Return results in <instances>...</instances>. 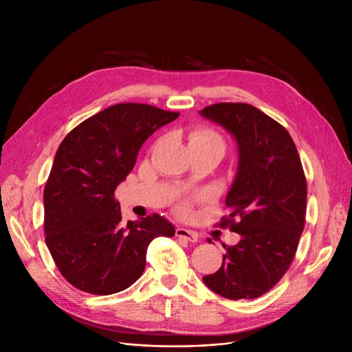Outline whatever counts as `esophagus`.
Here are the masks:
<instances>
[{
  "instance_id": "34e87169",
  "label": "esophagus",
  "mask_w": 352,
  "mask_h": 352,
  "mask_svg": "<svg viewBox=\"0 0 352 352\" xmlns=\"http://www.w3.org/2000/svg\"><path fill=\"white\" fill-rule=\"evenodd\" d=\"M176 236L184 238V239H186V241H189V242H197V241H198V235H197V233L192 232V230H188V229H185V228H177V229H176Z\"/></svg>"
}]
</instances>
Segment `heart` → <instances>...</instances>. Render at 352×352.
Wrapping results in <instances>:
<instances>
[{
  "label": "heart",
  "mask_w": 352,
  "mask_h": 352,
  "mask_svg": "<svg viewBox=\"0 0 352 352\" xmlns=\"http://www.w3.org/2000/svg\"><path fill=\"white\" fill-rule=\"evenodd\" d=\"M188 141H189V146H212V145L223 146L221 136L207 126H198L194 131H190ZM184 208H186V204H184Z\"/></svg>",
  "instance_id": "obj_1"
}]
</instances>
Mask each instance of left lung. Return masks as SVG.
Returning <instances> with one entry per match:
<instances>
[{"instance_id": "left-lung-1", "label": "left lung", "mask_w": 352, "mask_h": 352, "mask_svg": "<svg viewBox=\"0 0 352 352\" xmlns=\"http://www.w3.org/2000/svg\"><path fill=\"white\" fill-rule=\"evenodd\" d=\"M201 116L235 138L238 172L219 226L241 241L226 247L221 267L202 278L228 300H252L278 283L295 257L305 225L307 180L291 135L254 105L219 102ZM210 242V241H208Z\"/></svg>"}]
</instances>
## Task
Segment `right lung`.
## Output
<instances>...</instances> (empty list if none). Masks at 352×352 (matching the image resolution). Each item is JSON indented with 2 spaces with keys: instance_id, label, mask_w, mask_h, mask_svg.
Listing matches in <instances>:
<instances>
[{
  "instance_id": "right-lung-1",
  "label": "right lung",
  "mask_w": 352,
  "mask_h": 352,
  "mask_svg": "<svg viewBox=\"0 0 352 352\" xmlns=\"http://www.w3.org/2000/svg\"><path fill=\"white\" fill-rule=\"evenodd\" d=\"M179 113L123 102L78 124L60 144L44 189L45 242L69 283L94 295L133 285L157 236L175 235L160 214L122 223L114 192L136 163L142 144Z\"/></svg>"
}]
</instances>
